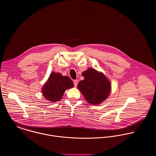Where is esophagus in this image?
<instances>
[{
	"label": "esophagus",
	"instance_id": "obj_1",
	"mask_svg": "<svg viewBox=\"0 0 156 156\" xmlns=\"http://www.w3.org/2000/svg\"><path fill=\"white\" fill-rule=\"evenodd\" d=\"M78 81L77 80H75L73 81V84H74V86L75 87H76L77 85H78Z\"/></svg>",
	"mask_w": 156,
	"mask_h": 156
}]
</instances>
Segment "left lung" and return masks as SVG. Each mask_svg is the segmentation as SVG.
<instances>
[{"label": "left lung", "instance_id": "1", "mask_svg": "<svg viewBox=\"0 0 156 156\" xmlns=\"http://www.w3.org/2000/svg\"><path fill=\"white\" fill-rule=\"evenodd\" d=\"M84 80L78 84V88L90 104H99L103 102L110 93L111 84L102 73L89 68L83 72Z\"/></svg>", "mask_w": 156, "mask_h": 156}]
</instances>
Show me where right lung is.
<instances>
[{
    "label": "right lung",
    "instance_id": "right-lung-1",
    "mask_svg": "<svg viewBox=\"0 0 156 156\" xmlns=\"http://www.w3.org/2000/svg\"><path fill=\"white\" fill-rule=\"evenodd\" d=\"M73 87V83L69 77L52 72L44 85L42 93L47 100L57 102L61 99L66 90Z\"/></svg>",
    "mask_w": 156,
    "mask_h": 156
}]
</instances>
